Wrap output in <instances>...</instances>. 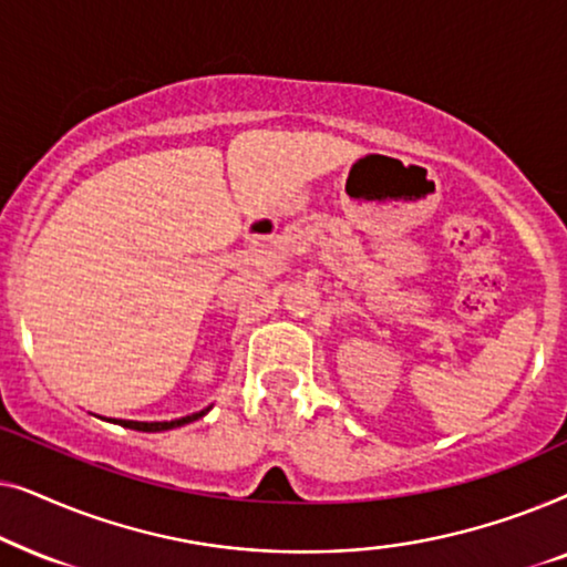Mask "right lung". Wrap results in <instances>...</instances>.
Here are the masks:
<instances>
[{
  "label": "right lung",
  "mask_w": 567,
  "mask_h": 567,
  "mask_svg": "<svg viewBox=\"0 0 567 567\" xmlns=\"http://www.w3.org/2000/svg\"><path fill=\"white\" fill-rule=\"evenodd\" d=\"M208 410H200V413H193V415H185V417H177V421H162V423H142V421H113L123 425V429H134V431H146V433H157V431H169V429H177V425H185V423H193L198 421V417H204Z\"/></svg>",
  "instance_id": "1"
}]
</instances>
